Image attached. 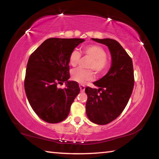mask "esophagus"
Returning a JSON list of instances; mask_svg holds the SVG:
<instances>
[{"label":"esophagus","mask_w":159,"mask_h":159,"mask_svg":"<svg viewBox=\"0 0 159 159\" xmlns=\"http://www.w3.org/2000/svg\"><path fill=\"white\" fill-rule=\"evenodd\" d=\"M79 87H80V89L81 92H83V91H84L85 89V86L84 85H79Z\"/></svg>","instance_id":"esophagus-1"}]
</instances>
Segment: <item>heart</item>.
<instances>
[{"label":"heart","instance_id":"1","mask_svg":"<svg viewBox=\"0 0 159 159\" xmlns=\"http://www.w3.org/2000/svg\"><path fill=\"white\" fill-rule=\"evenodd\" d=\"M83 53L86 57L91 59L88 68L92 69L96 73L102 74L107 71L109 66V60L107 57V52L103 48L98 45H89L83 48ZM81 58L80 52L74 50L70 53L69 62L75 66L79 63ZM71 78L74 81L79 83H84L94 79V73L92 70H86L81 68L74 69L71 71Z\"/></svg>","mask_w":159,"mask_h":159}]
</instances>
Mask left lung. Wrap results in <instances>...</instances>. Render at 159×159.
I'll return each instance as SVG.
<instances>
[{
	"label": "left lung",
	"instance_id": "obj_1",
	"mask_svg": "<svg viewBox=\"0 0 159 159\" xmlns=\"http://www.w3.org/2000/svg\"><path fill=\"white\" fill-rule=\"evenodd\" d=\"M92 39L109 48L111 66L105 76L93 83L99 89L85 88L86 114L93 123L106 125L121 114L130 98L134 83L133 61L116 40Z\"/></svg>",
	"mask_w": 159,
	"mask_h": 159
}]
</instances>
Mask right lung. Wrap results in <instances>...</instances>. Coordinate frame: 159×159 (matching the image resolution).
I'll return each instance as SVG.
<instances>
[{
    "instance_id": "1",
    "label": "right lung",
    "mask_w": 159,
    "mask_h": 159,
    "mask_svg": "<svg viewBox=\"0 0 159 159\" xmlns=\"http://www.w3.org/2000/svg\"><path fill=\"white\" fill-rule=\"evenodd\" d=\"M81 39L50 38L43 43L29 58L25 79L28 101L44 121L57 123L68 116L71 104L80 88L70 77L69 57ZM66 83L64 89L58 85Z\"/></svg>"
}]
</instances>
